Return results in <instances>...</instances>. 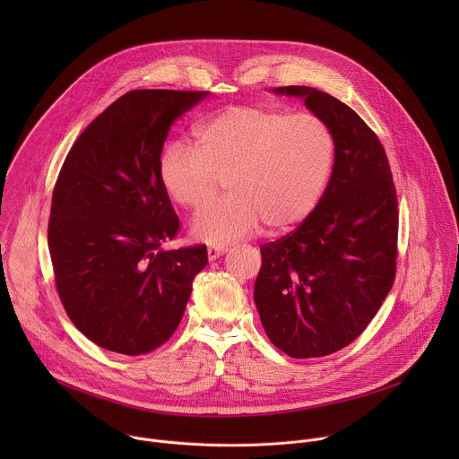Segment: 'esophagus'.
Segmentation results:
<instances>
[{"mask_svg": "<svg viewBox=\"0 0 459 459\" xmlns=\"http://www.w3.org/2000/svg\"><path fill=\"white\" fill-rule=\"evenodd\" d=\"M225 252H227V248H225V247H218V245H212V247L207 248V254H209V259H211V261H214L216 257H220V255L225 254Z\"/></svg>", "mask_w": 459, "mask_h": 459, "instance_id": "34e87169", "label": "esophagus"}]
</instances>
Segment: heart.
Listing matches in <instances>:
<instances>
[{"mask_svg":"<svg viewBox=\"0 0 459 459\" xmlns=\"http://www.w3.org/2000/svg\"><path fill=\"white\" fill-rule=\"evenodd\" d=\"M198 147L169 143L160 156V181L172 204L198 216L221 194L229 198L195 221L209 243H230L264 221L269 230L294 227L314 209L329 178L334 140L312 112L264 107L227 108L195 130Z\"/></svg>","mask_w":459,"mask_h":459,"instance_id":"heart-1","label":"heart"}]
</instances>
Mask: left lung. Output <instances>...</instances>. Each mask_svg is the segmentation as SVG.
<instances>
[{
    "instance_id": "obj_1",
    "label": "left lung",
    "mask_w": 459,
    "mask_h": 459,
    "mask_svg": "<svg viewBox=\"0 0 459 459\" xmlns=\"http://www.w3.org/2000/svg\"><path fill=\"white\" fill-rule=\"evenodd\" d=\"M301 96L329 125L333 174L316 209L287 236L261 245L254 303L269 340L290 358H321L351 345L396 278L398 195L374 130L343 101L312 87Z\"/></svg>"
}]
</instances>
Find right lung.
I'll use <instances>...</instances> for the list:
<instances>
[{
  "instance_id": "add662e5",
  "label": "right lung",
  "mask_w": 459,
  "mask_h": 459,
  "mask_svg": "<svg viewBox=\"0 0 459 459\" xmlns=\"http://www.w3.org/2000/svg\"><path fill=\"white\" fill-rule=\"evenodd\" d=\"M207 92L130 91L74 142L57 174L48 250L61 305L96 345L125 356L176 333L207 247L165 250L181 229L160 181L174 121Z\"/></svg>"
}]
</instances>
